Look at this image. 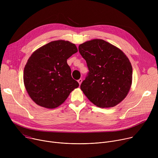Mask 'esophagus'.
Instances as JSON below:
<instances>
[{"mask_svg":"<svg viewBox=\"0 0 158 158\" xmlns=\"http://www.w3.org/2000/svg\"><path fill=\"white\" fill-rule=\"evenodd\" d=\"M77 81H78V82H79V85H81V82H82V79H79Z\"/></svg>","mask_w":158,"mask_h":158,"instance_id":"obj_1","label":"esophagus"}]
</instances>
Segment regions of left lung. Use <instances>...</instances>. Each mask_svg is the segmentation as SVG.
<instances>
[{
	"mask_svg": "<svg viewBox=\"0 0 158 158\" xmlns=\"http://www.w3.org/2000/svg\"><path fill=\"white\" fill-rule=\"evenodd\" d=\"M79 52L86 61L88 76L81 89L94 105L113 107L127 96L132 81V67L125 53L100 39L85 41Z\"/></svg>",
	"mask_w": 158,
	"mask_h": 158,
	"instance_id": "obj_1",
	"label": "left lung"
}]
</instances>
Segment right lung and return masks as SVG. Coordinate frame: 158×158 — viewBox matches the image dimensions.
I'll return each instance as SVG.
<instances>
[{"label": "right lung", "instance_id": "right-lung-1", "mask_svg": "<svg viewBox=\"0 0 158 158\" xmlns=\"http://www.w3.org/2000/svg\"><path fill=\"white\" fill-rule=\"evenodd\" d=\"M77 52L75 44L65 41H51L37 49L24 67L25 88L39 106L55 108L62 105L79 83L71 76L67 63Z\"/></svg>", "mask_w": 158, "mask_h": 158}]
</instances>
